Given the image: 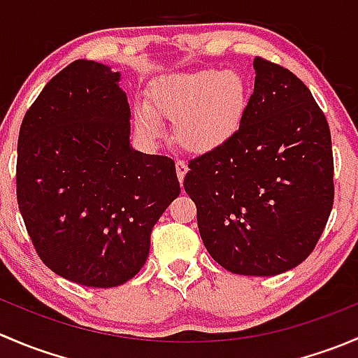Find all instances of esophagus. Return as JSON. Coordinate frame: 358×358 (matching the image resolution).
<instances>
[{
	"label": "esophagus",
	"instance_id": "esophagus-1",
	"mask_svg": "<svg viewBox=\"0 0 358 358\" xmlns=\"http://www.w3.org/2000/svg\"><path fill=\"white\" fill-rule=\"evenodd\" d=\"M187 171H189V168H187L185 162H183V161H176V175H178L180 183H183V178H185Z\"/></svg>",
	"mask_w": 358,
	"mask_h": 358
}]
</instances>
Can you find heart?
I'll list each match as a JSON object with an SVG mask.
<instances>
[{
    "label": "heart",
    "mask_w": 358,
    "mask_h": 358,
    "mask_svg": "<svg viewBox=\"0 0 358 358\" xmlns=\"http://www.w3.org/2000/svg\"><path fill=\"white\" fill-rule=\"evenodd\" d=\"M248 85L236 71L204 69L157 79L149 102L136 100L133 121L147 138L161 136L162 121H175V136L183 149L211 152L229 143L248 112Z\"/></svg>",
    "instance_id": "1"
}]
</instances>
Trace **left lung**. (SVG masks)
Returning a JSON list of instances; mask_svg holds the SVG:
<instances>
[{
  "mask_svg": "<svg viewBox=\"0 0 358 358\" xmlns=\"http://www.w3.org/2000/svg\"><path fill=\"white\" fill-rule=\"evenodd\" d=\"M237 135L189 162L183 187L216 263L239 275L284 273L319 243L334 199L329 124L291 71L256 57Z\"/></svg>",
  "mask_w": 358,
  "mask_h": 358,
  "instance_id": "8db88e82",
  "label": "left lung"
}]
</instances>
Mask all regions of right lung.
<instances>
[{"label": "right lung", "instance_id": "add662e5", "mask_svg": "<svg viewBox=\"0 0 358 358\" xmlns=\"http://www.w3.org/2000/svg\"><path fill=\"white\" fill-rule=\"evenodd\" d=\"M121 72L76 60L25 112L17 201L50 270L88 287L128 282L147 262L150 232L180 194L175 162L129 143Z\"/></svg>", "mask_w": 358, "mask_h": 358}]
</instances>
